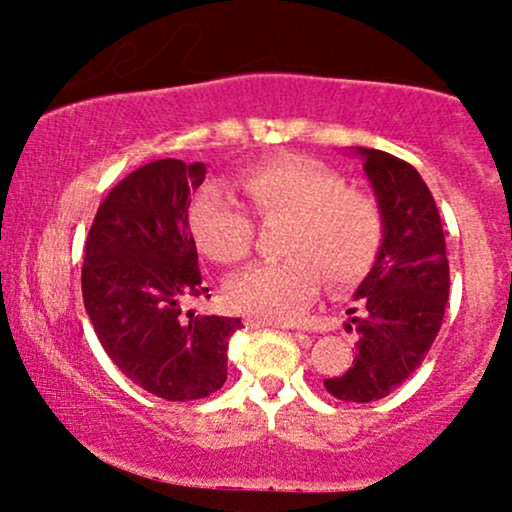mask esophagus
Wrapping results in <instances>:
<instances>
[{
    "mask_svg": "<svg viewBox=\"0 0 512 512\" xmlns=\"http://www.w3.org/2000/svg\"><path fill=\"white\" fill-rule=\"evenodd\" d=\"M248 327H252V330H260V327H281V325L272 320H262V317H248Z\"/></svg>",
    "mask_w": 512,
    "mask_h": 512,
    "instance_id": "34e87169",
    "label": "esophagus"
}]
</instances>
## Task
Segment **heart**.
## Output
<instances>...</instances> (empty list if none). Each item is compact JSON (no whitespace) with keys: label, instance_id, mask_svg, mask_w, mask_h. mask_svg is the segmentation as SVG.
Here are the masks:
<instances>
[{"label":"heart","instance_id":"heart-1","mask_svg":"<svg viewBox=\"0 0 512 512\" xmlns=\"http://www.w3.org/2000/svg\"><path fill=\"white\" fill-rule=\"evenodd\" d=\"M250 209L262 221L284 219L279 260H267L231 276L226 301L262 320H298L320 289V273L332 289L354 286L378 260L385 219L378 199L349 187L337 170L305 156H274L238 175ZM190 226L204 255L238 264L250 255L255 221L236 197L216 185L197 192Z\"/></svg>","mask_w":512,"mask_h":512}]
</instances>
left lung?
<instances>
[{
    "label": "left lung",
    "instance_id": "left-lung-1",
    "mask_svg": "<svg viewBox=\"0 0 512 512\" xmlns=\"http://www.w3.org/2000/svg\"><path fill=\"white\" fill-rule=\"evenodd\" d=\"M358 154L383 209L385 238L349 310L358 334L354 363L325 387L344 402H375L397 390L436 342L450 267L436 199L419 170L378 149L358 146Z\"/></svg>",
    "mask_w": 512,
    "mask_h": 512
}]
</instances>
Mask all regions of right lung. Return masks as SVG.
<instances>
[{
	"instance_id": "add662e5",
	"label": "right lung",
	"mask_w": 512,
	"mask_h": 512,
	"mask_svg": "<svg viewBox=\"0 0 512 512\" xmlns=\"http://www.w3.org/2000/svg\"><path fill=\"white\" fill-rule=\"evenodd\" d=\"M204 163L161 158L120 180L86 238L81 293L105 354L132 383L168 402L209 397L226 383L238 317L195 315L207 296L187 209Z\"/></svg>"
}]
</instances>
